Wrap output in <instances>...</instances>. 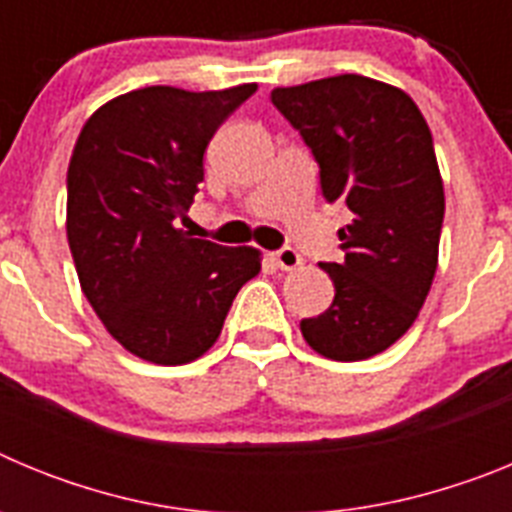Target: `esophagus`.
<instances>
[{"instance_id":"1","label":"esophagus","mask_w":512,"mask_h":512,"mask_svg":"<svg viewBox=\"0 0 512 512\" xmlns=\"http://www.w3.org/2000/svg\"><path fill=\"white\" fill-rule=\"evenodd\" d=\"M271 259H274V264L279 266V269H284V271H292V269H297V266L302 264V256L300 253L295 251V248H279V251H274L271 253Z\"/></svg>"}]
</instances>
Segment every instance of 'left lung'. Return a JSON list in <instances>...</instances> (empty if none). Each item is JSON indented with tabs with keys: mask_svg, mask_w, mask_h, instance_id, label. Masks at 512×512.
<instances>
[{
	"mask_svg": "<svg viewBox=\"0 0 512 512\" xmlns=\"http://www.w3.org/2000/svg\"><path fill=\"white\" fill-rule=\"evenodd\" d=\"M271 104L318 161L325 200L354 212L338 230L343 261L323 264L336 297L302 336L336 361L382 354L415 323L438 264L446 205L428 122L402 89L359 74L279 87Z\"/></svg>",
	"mask_w": 512,
	"mask_h": 512,
	"instance_id": "left-lung-1",
	"label": "left lung"
}]
</instances>
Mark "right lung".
<instances>
[{
	"label": "right lung",
	"instance_id": "right-lung-1",
	"mask_svg": "<svg viewBox=\"0 0 512 512\" xmlns=\"http://www.w3.org/2000/svg\"><path fill=\"white\" fill-rule=\"evenodd\" d=\"M253 92L256 84L135 89L102 104L81 128L66 176L71 256L97 318L140 359H200L238 289L261 271L256 248L176 228L205 179L207 143Z\"/></svg>",
	"mask_w": 512,
	"mask_h": 512
}]
</instances>
